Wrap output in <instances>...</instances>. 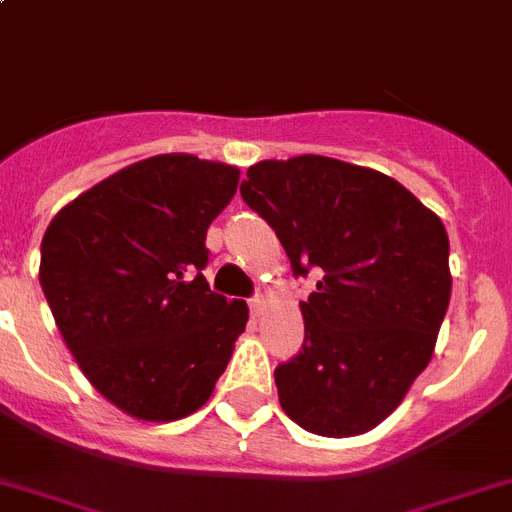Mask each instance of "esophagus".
Here are the masks:
<instances>
[{
  "instance_id": "34e87169",
  "label": "esophagus",
  "mask_w": 512,
  "mask_h": 512,
  "mask_svg": "<svg viewBox=\"0 0 512 512\" xmlns=\"http://www.w3.org/2000/svg\"><path fill=\"white\" fill-rule=\"evenodd\" d=\"M249 309H252V315H255V317L263 315L265 296H263V294H255V296H252V299H249Z\"/></svg>"
}]
</instances>
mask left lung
<instances>
[{
    "instance_id": "1",
    "label": "left lung",
    "mask_w": 512,
    "mask_h": 512,
    "mask_svg": "<svg viewBox=\"0 0 512 512\" xmlns=\"http://www.w3.org/2000/svg\"><path fill=\"white\" fill-rule=\"evenodd\" d=\"M276 231L302 302V351L276 367L283 411L312 435L351 437L390 416L432 359L450 302V242L403 184L325 156L260 161L239 187Z\"/></svg>"
}]
</instances>
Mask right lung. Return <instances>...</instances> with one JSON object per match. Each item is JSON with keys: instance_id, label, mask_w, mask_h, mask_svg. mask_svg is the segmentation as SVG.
I'll return each mask as SVG.
<instances>
[{"instance_id": "right-lung-1", "label": "right lung", "mask_w": 512, "mask_h": 512, "mask_svg": "<svg viewBox=\"0 0 512 512\" xmlns=\"http://www.w3.org/2000/svg\"><path fill=\"white\" fill-rule=\"evenodd\" d=\"M239 169L166 153L137 161L59 210L41 242V289L90 385L145 422L210 398L249 320L213 294L205 234Z\"/></svg>"}]
</instances>
